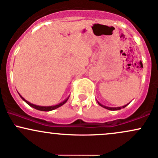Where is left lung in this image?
Returning <instances> with one entry per match:
<instances>
[{"label": "left lung", "instance_id": "left-lung-1", "mask_svg": "<svg viewBox=\"0 0 158 158\" xmlns=\"http://www.w3.org/2000/svg\"><path fill=\"white\" fill-rule=\"evenodd\" d=\"M98 104L100 105V106H101L102 107H103V108H105V109H107V110H121V108H124V107H126L128 105V104H127V105H125V106H122V107H116V108H113V107H107V106H103V105H102L101 103H99V102H98Z\"/></svg>", "mask_w": 158, "mask_h": 158}]
</instances>
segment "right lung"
I'll return each instance as SVG.
<instances>
[{
	"label": "right lung",
	"mask_w": 158,
	"mask_h": 158,
	"mask_svg": "<svg viewBox=\"0 0 158 158\" xmlns=\"http://www.w3.org/2000/svg\"><path fill=\"white\" fill-rule=\"evenodd\" d=\"M19 95H20V94H19ZM20 97H21V98H22V99L24 100V101H25L26 103H27V104H28L29 106H31V107H33V108L36 109V110H38L45 111V112H48V111H52V110H55V109L58 108V107L61 106H63V105L64 104V103H66V102L67 101V100H68V98H68L67 99H66L64 101L61 102V103H59V104L55 105V106H37V105L32 104V103H29L28 101H27V100H25V99H24L23 98H22V96H21V95H20Z\"/></svg>",
	"instance_id": "1"
}]
</instances>
